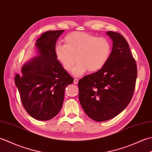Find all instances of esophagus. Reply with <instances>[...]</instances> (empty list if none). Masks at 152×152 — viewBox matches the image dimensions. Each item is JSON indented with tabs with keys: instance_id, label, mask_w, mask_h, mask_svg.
<instances>
[{
	"instance_id": "1",
	"label": "esophagus",
	"mask_w": 152,
	"mask_h": 152,
	"mask_svg": "<svg viewBox=\"0 0 152 152\" xmlns=\"http://www.w3.org/2000/svg\"><path fill=\"white\" fill-rule=\"evenodd\" d=\"M78 79L74 78V84H78Z\"/></svg>"
}]
</instances>
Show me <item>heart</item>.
Segmentation results:
<instances>
[{
	"label": "heart",
	"instance_id": "heart-1",
	"mask_svg": "<svg viewBox=\"0 0 152 152\" xmlns=\"http://www.w3.org/2000/svg\"><path fill=\"white\" fill-rule=\"evenodd\" d=\"M65 44H58L55 53L64 69L69 71L75 61L72 74L80 76L87 71L95 72L107 63L111 52L109 42L104 38L82 32H74L64 38Z\"/></svg>",
	"mask_w": 152,
	"mask_h": 152
}]
</instances>
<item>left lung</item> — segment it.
<instances>
[{
	"label": "left lung",
	"instance_id": "left-lung-1",
	"mask_svg": "<svg viewBox=\"0 0 152 152\" xmlns=\"http://www.w3.org/2000/svg\"><path fill=\"white\" fill-rule=\"evenodd\" d=\"M112 50L104 67L78 82L79 101L86 114L96 121L118 115L129 104L137 77L129 46L119 33L108 31Z\"/></svg>",
	"mask_w": 152,
	"mask_h": 152
}]
</instances>
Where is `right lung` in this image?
Wrapping results in <instances>:
<instances>
[{
	"label": "right lung",
	"mask_w": 152,
	"mask_h": 152,
	"mask_svg": "<svg viewBox=\"0 0 152 152\" xmlns=\"http://www.w3.org/2000/svg\"><path fill=\"white\" fill-rule=\"evenodd\" d=\"M63 32L49 31L42 34L35 44L37 56L23 65L21 75L15 76L23 106L38 120H49L59 112L64 89L74 82L55 53L56 42Z\"/></svg>",
	"instance_id": "right-lung-1"
}]
</instances>
